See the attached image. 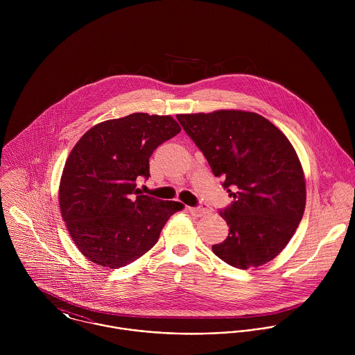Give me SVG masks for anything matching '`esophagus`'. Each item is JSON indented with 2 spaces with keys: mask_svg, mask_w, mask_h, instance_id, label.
Listing matches in <instances>:
<instances>
[{
  "mask_svg": "<svg viewBox=\"0 0 355 355\" xmlns=\"http://www.w3.org/2000/svg\"><path fill=\"white\" fill-rule=\"evenodd\" d=\"M189 211L196 217H202L206 213H209V207L200 206V207H189Z\"/></svg>",
  "mask_w": 355,
  "mask_h": 355,
  "instance_id": "obj_1",
  "label": "esophagus"
}]
</instances>
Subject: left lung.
<instances>
[{"label": "left lung", "instance_id": "left-lung-1", "mask_svg": "<svg viewBox=\"0 0 355 355\" xmlns=\"http://www.w3.org/2000/svg\"><path fill=\"white\" fill-rule=\"evenodd\" d=\"M176 117L235 198L220 211L230 234L211 246L213 253L239 269L272 261L294 236L306 206L304 168L294 146L254 112L220 109Z\"/></svg>", "mask_w": 355, "mask_h": 355}]
</instances>
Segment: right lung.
<instances>
[{
  "instance_id": "1",
  "label": "right lung",
  "mask_w": 355,
  "mask_h": 355,
  "mask_svg": "<svg viewBox=\"0 0 355 355\" xmlns=\"http://www.w3.org/2000/svg\"><path fill=\"white\" fill-rule=\"evenodd\" d=\"M182 131L172 116L132 113L92 127L69 153L58 187L62 220L78 250L110 269L148 253L184 205L139 194L149 158Z\"/></svg>"
}]
</instances>
